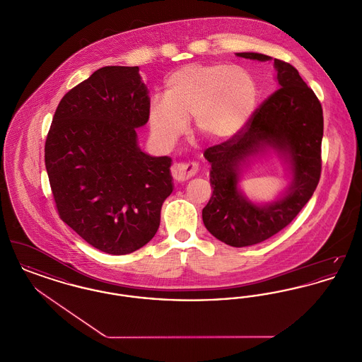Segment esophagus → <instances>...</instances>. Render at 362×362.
I'll list each match as a JSON object with an SVG mask.
<instances>
[{"label": "esophagus", "instance_id": "obj_1", "mask_svg": "<svg viewBox=\"0 0 362 362\" xmlns=\"http://www.w3.org/2000/svg\"><path fill=\"white\" fill-rule=\"evenodd\" d=\"M199 171V164L195 161H189V163H175L171 167L173 179L179 183H183L192 177L194 175Z\"/></svg>", "mask_w": 362, "mask_h": 362}]
</instances>
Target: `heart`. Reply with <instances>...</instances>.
Wrapping results in <instances>:
<instances>
[{
	"mask_svg": "<svg viewBox=\"0 0 362 362\" xmlns=\"http://www.w3.org/2000/svg\"><path fill=\"white\" fill-rule=\"evenodd\" d=\"M257 102L258 86L247 70L224 62L192 64L168 77L164 98L149 105L148 122L163 144L180 137L191 117L202 137L225 139L248 123Z\"/></svg>",
	"mask_w": 362,
	"mask_h": 362,
	"instance_id": "heart-1",
	"label": "heart"
}]
</instances>
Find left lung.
Here are the masks:
<instances>
[{"label": "left lung", "instance_id": "1", "mask_svg": "<svg viewBox=\"0 0 362 362\" xmlns=\"http://www.w3.org/2000/svg\"><path fill=\"white\" fill-rule=\"evenodd\" d=\"M241 58L269 61V55L238 52ZM279 88L254 111L235 136L205 151L213 195L202 210L207 230L232 247L258 244L291 224L317 187L322 173L323 110L319 99L291 64L274 59ZM264 146L288 154L293 185L287 195L259 207L237 189L238 165Z\"/></svg>", "mask_w": 362, "mask_h": 362}]
</instances>
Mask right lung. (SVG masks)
Wrapping results in <instances>:
<instances>
[{"label": "right lung", "instance_id": "1", "mask_svg": "<svg viewBox=\"0 0 362 362\" xmlns=\"http://www.w3.org/2000/svg\"><path fill=\"white\" fill-rule=\"evenodd\" d=\"M138 66H104L58 104L45 145L57 211L92 247L124 255L153 239L171 158L137 145L151 100Z\"/></svg>", "mask_w": 362, "mask_h": 362}]
</instances>
